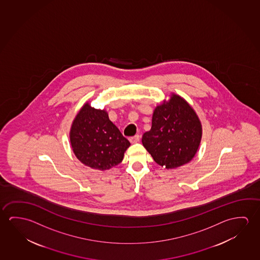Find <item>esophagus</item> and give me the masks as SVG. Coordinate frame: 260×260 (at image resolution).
Here are the masks:
<instances>
[{"instance_id": "obj_1", "label": "esophagus", "mask_w": 260, "mask_h": 260, "mask_svg": "<svg viewBox=\"0 0 260 260\" xmlns=\"http://www.w3.org/2000/svg\"><path fill=\"white\" fill-rule=\"evenodd\" d=\"M129 141H130V143H132V144H136V143H138V142L140 141V136L137 135V136L130 137Z\"/></svg>"}]
</instances>
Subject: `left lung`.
Listing matches in <instances>:
<instances>
[{
	"label": "left lung",
	"instance_id": "8db88e82",
	"mask_svg": "<svg viewBox=\"0 0 260 260\" xmlns=\"http://www.w3.org/2000/svg\"><path fill=\"white\" fill-rule=\"evenodd\" d=\"M202 123L190 104L172 93L153 111L152 127L144 133L142 143L154 161L165 169L190 162L198 151Z\"/></svg>",
	"mask_w": 260,
	"mask_h": 260
}]
</instances>
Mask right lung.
Here are the masks:
<instances>
[{"label":"right lung","instance_id":"1","mask_svg":"<svg viewBox=\"0 0 260 260\" xmlns=\"http://www.w3.org/2000/svg\"><path fill=\"white\" fill-rule=\"evenodd\" d=\"M71 147L83 165L92 169H111L123 161L129 141L112 123L107 112L87 102L75 117L70 131Z\"/></svg>","mask_w":260,"mask_h":260}]
</instances>
